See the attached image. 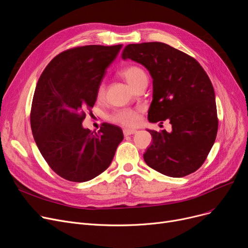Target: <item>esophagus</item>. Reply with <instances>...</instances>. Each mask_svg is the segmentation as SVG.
I'll return each mask as SVG.
<instances>
[{
  "instance_id": "1",
  "label": "esophagus",
  "mask_w": 248,
  "mask_h": 248,
  "mask_svg": "<svg viewBox=\"0 0 248 248\" xmlns=\"http://www.w3.org/2000/svg\"><path fill=\"white\" fill-rule=\"evenodd\" d=\"M136 133H137L136 129H131V128H124V136H131V135H134Z\"/></svg>"
}]
</instances>
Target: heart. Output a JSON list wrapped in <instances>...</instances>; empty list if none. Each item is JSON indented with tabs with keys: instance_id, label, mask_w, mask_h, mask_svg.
<instances>
[{
	"instance_id": "b5f03b06",
	"label": "heart",
	"mask_w": 248,
	"mask_h": 248,
	"mask_svg": "<svg viewBox=\"0 0 248 248\" xmlns=\"http://www.w3.org/2000/svg\"><path fill=\"white\" fill-rule=\"evenodd\" d=\"M122 76L133 88H135L141 79L147 78L146 72L139 66L126 67L124 70H123ZM104 93H106V86H104L103 83H101L97 88V93H96L97 96L102 97L104 95ZM110 120L113 123H116L124 126H134L140 121V110L132 109V108L120 109L115 111L110 116Z\"/></svg>"
}]
</instances>
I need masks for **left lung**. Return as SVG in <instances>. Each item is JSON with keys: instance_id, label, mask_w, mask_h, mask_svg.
Here are the masks:
<instances>
[{"instance_id": "left-lung-1", "label": "left lung", "mask_w": 248, "mask_h": 248, "mask_svg": "<svg viewBox=\"0 0 248 248\" xmlns=\"http://www.w3.org/2000/svg\"><path fill=\"white\" fill-rule=\"evenodd\" d=\"M122 57L144 65L153 78L148 120L172 124L171 133L148 129L153 142L144 154L145 162L174 178L197 171L218 131L214 88L207 73L196 59L161 42L128 44Z\"/></svg>"}]
</instances>
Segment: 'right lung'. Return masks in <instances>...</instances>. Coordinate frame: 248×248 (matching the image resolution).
Instances as JSON below:
<instances>
[{"label": "right lung", "instance_id": "right-lung-1", "mask_svg": "<svg viewBox=\"0 0 248 248\" xmlns=\"http://www.w3.org/2000/svg\"><path fill=\"white\" fill-rule=\"evenodd\" d=\"M122 47L86 45L63 51L37 82L30 113L33 137L49 167L65 180L80 183L106 171L124 140L114 124L104 123L94 134L82 126Z\"/></svg>", "mask_w": 248, "mask_h": 248}]
</instances>
